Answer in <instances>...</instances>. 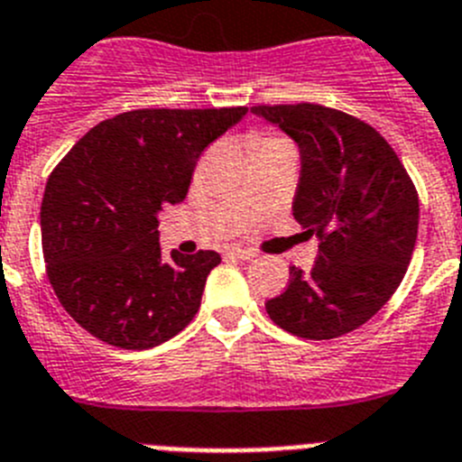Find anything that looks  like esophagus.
<instances>
[{
    "label": "esophagus",
    "mask_w": 462,
    "mask_h": 462,
    "mask_svg": "<svg viewBox=\"0 0 462 462\" xmlns=\"http://www.w3.org/2000/svg\"><path fill=\"white\" fill-rule=\"evenodd\" d=\"M228 254L236 256V259H254L256 252L254 250H245V247H231Z\"/></svg>",
    "instance_id": "esophagus-1"
}]
</instances>
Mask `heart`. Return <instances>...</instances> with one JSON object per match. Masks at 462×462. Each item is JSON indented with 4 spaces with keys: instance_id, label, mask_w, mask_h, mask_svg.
Here are the masks:
<instances>
[{
    "instance_id": "b5f03b06",
    "label": "heart",
    "mask_w": 462,
    "mask_h": 462,
    "mask_svg": "<svg viewBox=\"0 0 462 462\" xmlns=\"http://www.w3.org/2000/svg\"><path fill=\"white\" fill-rule=\"evenodd\" d=\"M252 145H254L256 152H259V150H273V148H291L289 141H284L282 136H275V134H256V136L252 138Z\"/></svg>"
}]
</instances>
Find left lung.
<instances>
[{
    "instance_id": "8db88e82",
    "label": "left lung",
    "mask_w": 462,
    "mask_h": 462,
    "mask_svg": "<svg viewBox=\"0 0 462 462\" xmlns=\"http://www.w3.org/2000/svg\"><path fill=\"white\" fill-rule=\"evenodd\" d=\"M252 113L298 143L293 217L319 238L312 271L289 268L268 317L305 340L346 336L373 319L405 277L419 231L414 182L386 138L342 110L282 104Z\"/></svg>"
}]
</instances>
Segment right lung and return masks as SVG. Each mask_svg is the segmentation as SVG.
<instances>
[{
	"label": "right lung",
	"instance_id": "add662e5",
	"mask_svg": "<svg viewBox=\"0 0 462 462\" xmlns=\"http://www.w3.org/2000/svg\"><path fill=\"white\" fill-rule=\"evenodd\" d=\"M247 113L138 108L92 126L52 169L41 203L46 273L62 308L89 336L150 349L201 308L219 254L159 250V210L185 201L203 150Z\"/></svg>",
	"mask_w": 462,
	"mask_h": 462
}]
</instances>
